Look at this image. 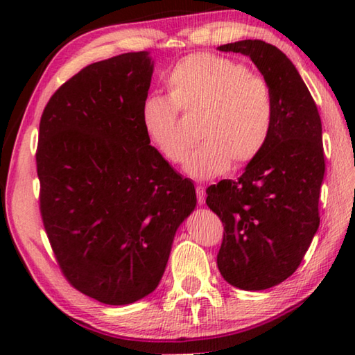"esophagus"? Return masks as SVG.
<instances>
[{
    "instance_id": "1",
    "label": "esophagus",
    "mask_w": 355,
    "mask_h": 355,
    "mask_svg": "<svg viewBox=\"0 0 355 355\" xmlns=\"http://www.w3.org/2000/svg\"><path fill=\"white\" fill-rule=\"evenodd\" d=\"M196 192H197V200H199L200 205H203V203H205V186H197Z\"/></svg>"
}]
</instances>
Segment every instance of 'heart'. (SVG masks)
I'll list each match as a JSON object with an SVG mask.
<instances>
[{"label":"heart","instance_id":"heart-1","mask_svg":"<svg viewBox=\"0 0 355 355\" xmlns=\"http://www.w3.org/2000/svg\"><path fill=\"white\" fill-rule=\"evenodd\" d=\"M169 95L150 94L141 106V123L150 142L171 163L189 150L178 125V110L202 111L203 139L186 161L191 178L209 180L258 158L274 127V97L268 81L230 58L196 53L178 61L166 76Z\"/></svg>","mask_w":355,"mask_h":355}]
</instances>
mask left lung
Instances as JSON below:
<instances>
[{"instance_id":"obj_1","label":"left lung","mask_w":355,"mask_h":355,"mask_svg":"<svg viewBox=\"0 0 355 355\" xmlns=\"http://www.w3.org/2000/svg\"><path fill=\"white\" fill-rule=\"evenodd\" d=\"M218 50L250 58L274 97V127L263 152L238 180L207 189V205L225 230L218 254L222 277L239 290H268L296 271L320 227L321 119L297 69L277 46L239 40Z\"/></svg>"}]
</instances>
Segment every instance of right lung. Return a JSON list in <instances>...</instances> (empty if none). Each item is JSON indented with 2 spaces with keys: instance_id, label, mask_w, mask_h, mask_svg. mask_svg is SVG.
<instances>
[{
  "instance_id": "add662e5",
  "label": "right lung",
  "mask_w": 355,
  "mask_h": 355,
  "mask_svg": "<svg viewBox=\"0 0 355 355\" xmlns=\"http://www.w3.org/2000/svg\"><path fill=\"white\" fill-rule=\"evenodd\" d=\"M148 51L87 65L40 119V213L59 266L78 291L128 305L158 286L173 238L194 211V184L150 146L141 106Z\"/></svg>"
}]
</instances>
